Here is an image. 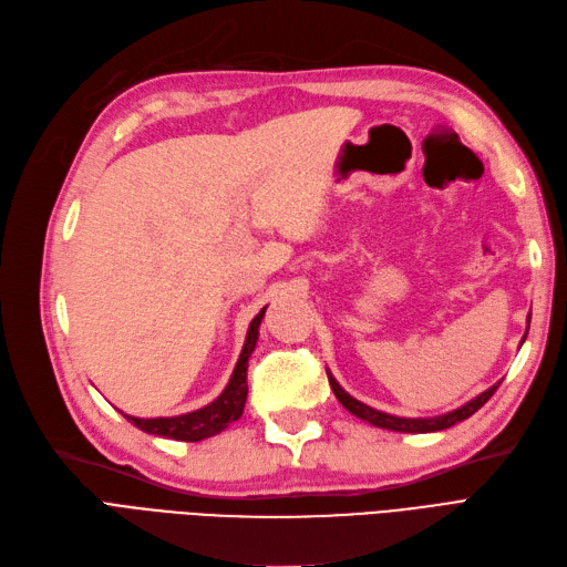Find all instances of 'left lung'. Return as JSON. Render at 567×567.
Masks as SVG:
<instances>
[{
	"instance_id": "obj_1",
	"label": "left lung",
	"mask_w": 567,
	"mask_h": 567,
	"mask_svg": "<svg viewBox=\"0 0 567 567\" xmlns=\"http://www.w3.org/2000/svg\"><path fill=\"white\" fill-rule=\"evenodd\" d=\"M528 323H530V319H528ZM525 338H528V330H525L523 340H525ZM326 373H328L330 386H333V394L338 396V401L349 410L351 415H357V417L370 422L373 426L392 429V432H405V434L441 432V429H447V426H453V424H457V422H462V420H466V417H472V415L476 413V410L497 392V386H499V382H497V384H493L491 389H485V392L478 394L476 399H472L470 403H464V405H460L457 410H451V413H443V415H436V417H396V415L382 413V410L370 408V405L357 401L354 396H349V394L344 392V389L338 384V380H336L333 375H330V370H326Z\"/></svg>"
}]
</instances>
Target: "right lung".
Masks as SVG:
<instances>
[{"label": "right lung", "instance_id": "right-lung-1", "mask_svg": "<svg viewBox=\"0 0 567 567\" xmlns=\"http://www.w3.org/2000/svg\"><path fill=\"white\" fill-rule=\"evenodd\" d=\"M265 309H260V315L250 321L248 333H246V342L239 354L237 365H234V373L225 386V392L210 401L208 405L194 410V413H185V415H175V417H152V420H143V417H131L124 415L131 424H135L145 434H154V436H164V439H175V441H204L208 436L220 434L223 429H227L231 422H237L244 413L246 405V396H248V384H246V370H248V359L256 349L258 342V328L260 321L265 317Z\"/></svg>", "mask_w": 567, "mask_h": 567}]
</instances>
